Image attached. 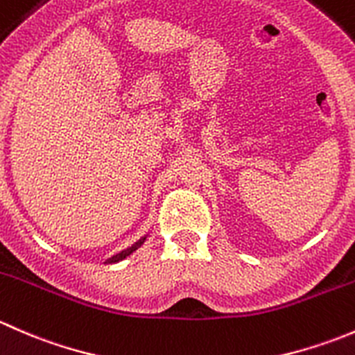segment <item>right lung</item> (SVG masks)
<instances>
[{
  "label": "right lung",
  "mask_w": 355,
  "mask_h": 355,
  "mask_svg": "<svg viewBox=\"0 0 355 355\" xmlns=\"http://www.w3.org/2000/svg\"><path fill=\"white\" fill-rule=\"evenodd\" d=\"M148 237H149V234H148V235H144V237H142V239H139V241L135 242V244H132L130 247H127V249L120 250V252L114 254V256L108 257V259L105 261V264H114V263H118V261H123L125 257H128V256H130V254H134L135 250L141 249V247L144 245V242L148 241Z\"/></svg>",
  "instance_id": "1"
}]
</instances>
